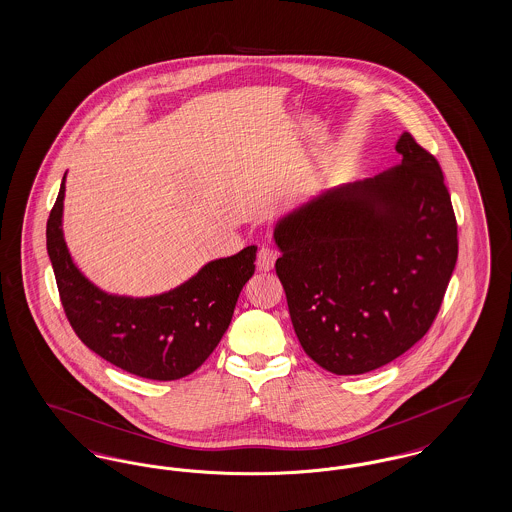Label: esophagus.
<instances>
[{"label": "esophagus", "instance_id": "1", "mask_svg": "<svg viewBox=\"0 0 512 512\" xmlns=\"http://www.w3.org/2000/svg\"><path fill=\"white\" fill-rule=\"evenodd\" d=\"M276 257H278V253H276V249H274V247H270V245H263V247L259 249V253H257V268L267 272V270L274 267Z\"/></svg>", "mask_w": 512, "mask_h": 512}]
</instances>
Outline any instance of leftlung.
<instances>
[{"instance_id": "1", "label": "left lung", "mask_w": 512, "mask_h": 512, "mask_svg": "<svg viewBox=\"0 0 512 512\" xmlns=\"http://www.w3.org/2000/svg\"><path fill=\"white\" fill-rule=\"evenodd\" d=\"M395 149V169L328 190L274 228L297 340L340 376L388 365L422 340L457 263L438 159L409 132Z\"/></svg>"}]
</instances>
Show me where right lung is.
Segmentation results:
<instances>
[{
    "label": "right lung",
    "mask_w": 512,
    "mask_h": 512,
    "mask_svg": "<svg viewBox=\"0 0 512 512\" xmlns=\"http://www.w3.org/2000/svg\"><path fill=\"white\" fill-rule=\"evenodd\" d=\"M65 178L46 228L49 261L65 315L80 341L101 359L149 380L192 374L215 351L255 272L257 247L207 263L171 292L121 297L101 292L74 267L63 240Z\"/></svg>",
    "instance_id": "right-lung-1"
}]
</instances>
